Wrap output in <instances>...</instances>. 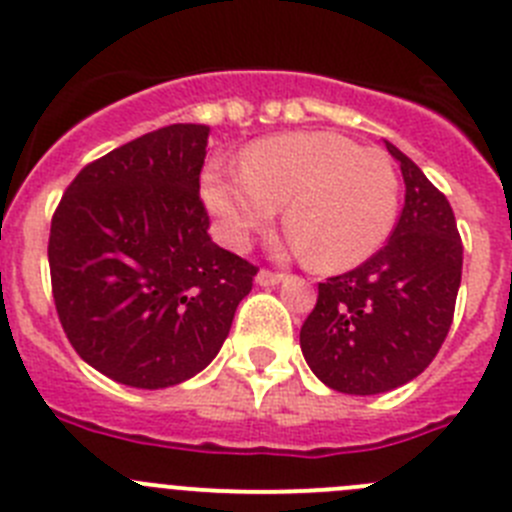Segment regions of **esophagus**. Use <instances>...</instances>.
Segmentation results:
<instances>
[{
	"label": "esophagus",
	"mask_w": 512,
	"mask_h": 512,
	"mask_svg": "<svg viewBox=\"0 0 512 512\" xmlns=\"http://www.w3.org/2000/svg\"><path fill=\"white\" fill-rule=\"evenodd\" d=\"M255 280H257V285H265V288H270V285H278L280 280H283V275L273 273V270H265V267H262Z\"/></svg>",
	"instance_id": "obj_1"
}]
</instances>
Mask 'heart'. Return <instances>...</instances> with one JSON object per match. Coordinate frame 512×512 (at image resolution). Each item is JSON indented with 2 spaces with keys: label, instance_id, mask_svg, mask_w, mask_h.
Listing matches in <instances>:
<instances>
[{
  "label": "heart",
  "instance_id": "b5f03b06",
  "mask_svg": "<svg viewBox=\"0 0 512 512\" xmlns=\"http://www.w3.org/2000/svg\"><path fill=\"white\" fill-rule=\"evenodd\" d=\"M204 201L232 250H245L285 204L288 250L311 257L319 273H344L393 232L400 178L382 150L339 132H288L252 142L242 170L209 165Z\"/></svg>",
  "mask_w": 512,
  "mask_h": 512
}]
</instances>
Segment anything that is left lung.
Instances as JSON below:
<instances>
[{"label": "left lung", "mask_w": 512, "mask_h": 512, "mask_svg": "<svg viewBox=\"0 0 512 512\" xmlns=\"http://www.w3.org/2000/svg\"><path fill=\"white\" fill-rule=\"evenodd\" d=\"M400 163L405 204L382 250L319 283V301L301 326L313 375L331 390L377 395L421 375L449 334L462 239L444 193L385 142Z\"/></svg>", "instance_id": "obj_1"}]
</instances>
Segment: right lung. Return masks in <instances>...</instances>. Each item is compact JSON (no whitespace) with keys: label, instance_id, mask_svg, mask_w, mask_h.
<instances>
[{"label":"right lung","instance_id":"obj_1","mask_svg":"<svg viewBox=\"0 0 512 512\" xmlns=\"http://www.w3.org/2000/svg\"><path fill=\"white\" fill-rule=\"evenodd\" d=\"M206 124H170L86 165L50 222L55 311L101 375L158 390L219 354L257 267L209 237Z\"/></svg>","mask_w":512,"mask_h":512}]
</instances>
